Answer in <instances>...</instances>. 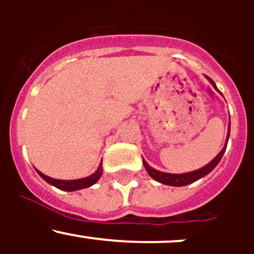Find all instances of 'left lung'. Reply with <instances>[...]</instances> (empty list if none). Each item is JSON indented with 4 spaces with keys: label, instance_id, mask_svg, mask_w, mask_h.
Instances as JSON below:
<instances>
[{
    "label": "left lung",
    "instance_id": "left-lung-1",
    "mask_svg": "<svg viewBox=\"0 0 254 254\" xmlns=\"http://www.w3.org/2000/svg\"><path fill=\"white\" fill-rule=\"evenodd\" d=\"M205 77L209 79L210 83L212 84V87H214L215 89H216L217 92H220L219 89H217L216 84H215V82L212 81L211 78ZM229 137H230V124H229V129H227V137H226V142H225L224 147H222V150L220 151L219 153L216 155V157L214 158L212 161H210L207 165L204 166V167L199 168V170L196 171H191V172H187V173H166V172H161V171H157L155 170V168L151 167L150 165H148L147 162H146L145 160L142 158V163H143V167H145V170L147 171L148 176L151 177V178H153L155 181L160 182V183L162 184H166V186H172V187H183V186H188V184L190 183H194V182L199 181L200 178H203V177H205L206 175H209L210 172H211L212 170H214L215 167L217 166V163L220 162V160L222 158V155H224L225 150H226V146H227V141H229Z\"/></svg>",
    "mask_w": 254,
    "mask_h": 254
}]
</instances>
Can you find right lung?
I'll return each mask as SVG.
<instances>
[{"label": "right lung", "instance_id": "add662e5", "mask_svg": "<svg viewBox=\"0 0 254 254\" xmlns=\"http://www.w3.org/2000/svg\"><path fill=\"white\" fill-rule=\"evenodd\" d=\"M38 172V175L42 177L45 182H48L49 184L51 186L56 187L58 189H61V190L65 191H75V190H79V189H84L88 188V187L93 186L98 182V179L102 177V173H103V170H102V163L99 165V167L97 168V171L94 173H92L91 176L84 177V178H79V179H68V181H64V179H55L51 178V177L45 176L44 173H42L40 171L35 170Z\"/></svg>", "mask_w": 254, "mask_h": 254}]
</instances>
